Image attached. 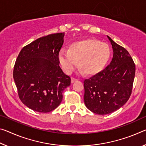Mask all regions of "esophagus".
I'll use <instances>...</instances> for the list:
<instances>
[{
  "mask_svg": "<svg viewBox=\"0 0 146 146\" xmlns=\"http://www.w3.org/2000/svg\"><path fill=\"white\" fill-rule=\"evenodd\" d=\"M77 80H78L77 79H76V78L72 77V78H71V83H73V82H75L76 81H77Z\"/></svg>",
  "mask_w": 146,
  "mask_h": 146,
  "instance_id": "34e87169",
  "label": "esophagus"
}]
</instances>
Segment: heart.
Masks as SVG:
<instances>
[{
    "label": "heart",
    "instance_id": "b5f03b06",
    "mask_svg": "<svg viewBox=\"0 0 146 146\" xmlns=\"http://www.w3.org/2000/svg\"><path fill=\"white\" fill-rule=\"evenodd\" d=\"M110 56V49L107 44L97 39L88 38L70 43L68 50H60L58 60L66 73H70L78 62L80 70L91 76L103 70Z\"/></svg>",
    "mask_w": 146,
    "mask_h": 146
}]
</instances>
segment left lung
<instances>
[{
	"mask_svg": "<svg viewBox=\"0 0 146 146\" xmlns=\"http://www.w3.org/2000/svg\"><path fill=\"white\" fill-rule=\"evenodd\" d=\"M113 49L110 65L84 81L85 105L95 114H110L130 98L135 75V64L128 51L109 36Z\"/></svg>",
	"mask_w": 146,
	"mask_h": 146,
	"instance_id": "8db88e82",
	"label": "left lung"
}]
</instances>
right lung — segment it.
<instances>
[{
    "mask_svg": "<svg viewBox=\"0 0 146 146\" xmlns=\"http://www.w3.org/2000/svg\"><path fill=\"white\" fill-rule=\"evenodd\" d=\"M64 33L41 37L25 46L17 58L13 77L19 99L38 112L54 110L62 102V92L71 78L59 66L58 53Z\"/></svg>",
    "mask_w": 146,
    "mask_h": 146,
    "instance_id": "1",
    "label": "right lung"
}]
</instances>
